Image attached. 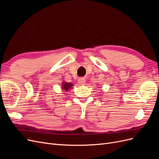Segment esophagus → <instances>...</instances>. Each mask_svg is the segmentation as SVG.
<instances>
[{"mask_svg": "<svg viewBox=\"0 0 159 159\" xmlns=\"http://www.w3.org/2000/svg\"><path fill=\"white\" fill-rule=\"evenodd\" d=\"M78 83L80 85H85V78H80L78 80Z\"/></svg>", "mask_w": 159, "mask_h": 159, "instance_id": "esophagus-1", "label": "esophagus"}]
</instances>
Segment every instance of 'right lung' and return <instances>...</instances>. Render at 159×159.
I'll use <instances>...</instances> for the list:
<instances>
[{"label": "right lung", "instance_id": "1", "mask_svg": "<svg viewBox=\"0 0 159 159\" xmlns=\"http://www.w3.org/2000/svg\"><path fill=\"white\" fill-rule=\"evenodd\" d=\"M74 86V84L72 83H68L66 82V81H63L61 83V89L63 91H66V92H68L71 89H72V87Z\"/></svg>", "mask_w": 159, "mask_h": 159}]
</instances>
